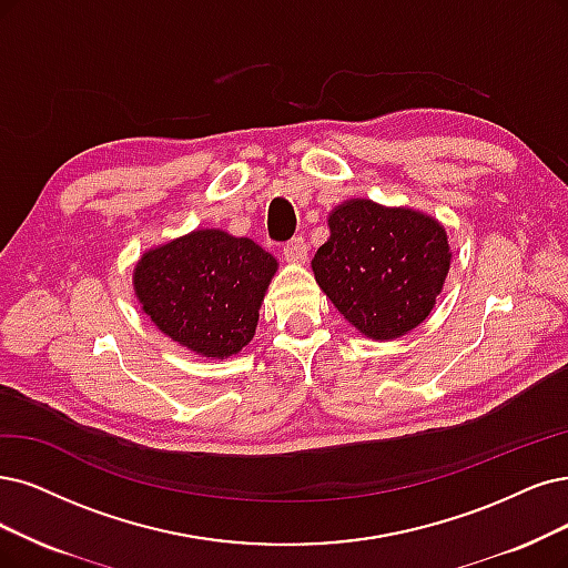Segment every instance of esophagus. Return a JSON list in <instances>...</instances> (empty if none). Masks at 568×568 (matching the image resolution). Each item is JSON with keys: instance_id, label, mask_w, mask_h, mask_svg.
I'll return each mask as SVG.
<instances>
[{"instance_id": "1", "label": "esophagus", "mask_w": 568, "mask_h": 568, "mask_svg": "<svg viewBox=\"0 0 568 568\" xmlns=\"http://www.w3.org/2000/svg\"><path fill=\"white\" fill-rule=\"evenodd\" d=\"M283 257L290 262V264H304L306 257H308V245L304 239H292L283 245Z\"/></svg>"}]
</instances>
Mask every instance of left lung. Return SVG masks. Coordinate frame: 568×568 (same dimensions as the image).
Returning <instances> with one entry per match:
<instances>
[{
  "label": "left lung",
  "mask_w": 568,
  "mask_h": 568,
  "mask_svg": "<svg viewBox=\"0 0 568 568\" xmlns=\"http://www.w3.org/2000/svg\"><path fill=\"white\" fill-rule=\"evenodd\" d=\"M327 226L329 239L311 268L355 329L388 342L430 316L452 264L443 224L407 205L348 199L332 210Z\"/></svg>",
  "instance_id": "left-lung-1"
}]
</instances>
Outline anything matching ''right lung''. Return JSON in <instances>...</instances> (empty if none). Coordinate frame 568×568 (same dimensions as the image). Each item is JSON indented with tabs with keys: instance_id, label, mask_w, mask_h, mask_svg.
Masks as SVG:
<instances>
[{
	"instance_id": "add662e5",
	"label": "right lung",
	"mask_w": 568,
	"mask_h": 568,
	"mask_svg": "<svg viewBox=\"0 0 568 568\" xmlns=\"http://www.w3.org/2000/svg\"><path fill=\"white\" fill-rule=\"evenodd\" d=\"M276 271L278 260L252 239L196 229L146 250L133 268V290L165 337L224 361L255 337Z\"/></svg>"
}]
</instances>
